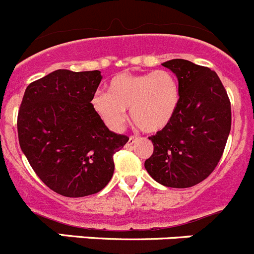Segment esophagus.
Masks as SVG:
<instances>
[{"label": "esophagus", "mask_w": 254, "mask_h": 254, "mask_svg": "<svg viewBox=\"0 0 254 254\" xmlns=\"http://www.w3.org/2000/svg\"><path fill=\"white\" fill-rule=\"evenodd\" d=\"M137 141V137H133V136H131L129 137V139H128V142H127V146H132V144L134 143V142Z\"/></svg>", "instance_id": "obj_1"}]
</instances>
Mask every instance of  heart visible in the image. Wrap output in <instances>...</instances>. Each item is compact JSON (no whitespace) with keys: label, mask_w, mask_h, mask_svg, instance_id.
Here are the masks:
<instances>
[{"label":"heart","mask_w":254,"mask_h":254,"mask_svg":"<svg viewBox=\"0 0 254 254\" xmlns=\"http://www.w3.org/2000/svg\"><path fill=\"white\" fill-rule=\"evenodd\" d=\"M177 78L166 69L142 74L122 73L111 79L108 93L97 92L92 108L112 129H120L129 110L137 128L153 133L172 121L180 105Z\"/></svg>","instance_id":"heart-1"}]
</instances>
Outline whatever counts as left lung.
Listing matches in <instances>:
<instances>
[{
	"label": "left lung",
	"mask_w": 254,
	"mask_h": 254,
	"mask_svg": "<svg viewBox=\"0 0 254 254\" xmlns=\"http://www.w3.org/2000/svg\"><path fill=\"white\" fill-rule=\"evenodd\" d=\"M162 66L177 76L180 105L165 128L149 137L154 149L144 167L166 187L188 188L206 180L218 165L231 131V102L208 67L181 59Z\"/></svg>",
	"instance_id": "8db88e82"
}]
</instances>
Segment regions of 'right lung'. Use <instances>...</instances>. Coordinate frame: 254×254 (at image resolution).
<instances>
[{"mask_svg": "<svg viewBox=\"0 0 254 254\" xmlns=\"http://www.w3.org/2000/svg\"><path fill=\"white\" fill-rule=\"evenodd\" d=\"M100 71L57 69L27 86L18 141L40 180L64 197L95 194L115 171L113 154L128 137L110 131L92 108Z\"/></svg>", "mask_w": 254, "mask_h": 254, "instance_id": "add662e5", "label": "right lung"}]
</instances>
